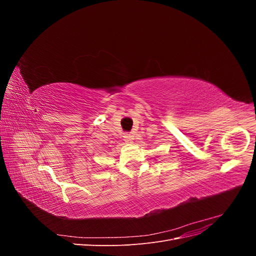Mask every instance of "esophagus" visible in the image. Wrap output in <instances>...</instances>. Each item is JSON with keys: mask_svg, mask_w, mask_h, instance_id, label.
<instances>
[{"mask_svg": "<svg viewBox=\"0 0 256 256\" xmlns=\"http://www.w3.org/2000/svg\"><path fill=\"white\" fill-rule=\"evenodd\" d=\"M124 140H125V142H131L134 140V136L131 134H129V132H127V134H124Z\"/></svg>", "mask_w": 256, "mask_h": 256, "instance_id": "obj_1", "label": "esophagus"}]
</instances>
